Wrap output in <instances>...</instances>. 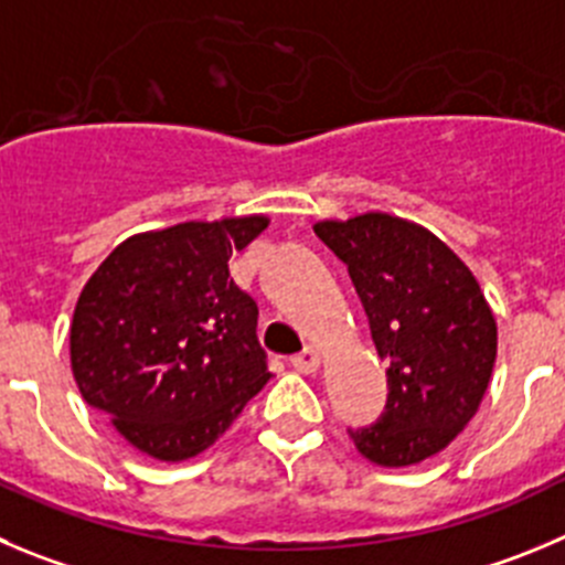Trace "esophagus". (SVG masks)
Returning a JSON list of instances; mask_svg holds the SVG:
<instances>
[{
	"label": "esophagus",
	"mask_w": 565,
	"mask_h": 565,
	"mask_svg": "<svg viewBox=\"0 0 565 565\" xmlns=\"http://www.w3.org/2000/svg\"><path fill=\"white\" fill-rule=\"evenodd\" d=\"M289 362H292V367L298 373H315L320 367V351H318V348L307 345L303 351H300V354H295Z\"/></svg>",
	"instance_id": "obj_1"
}]
</instances>
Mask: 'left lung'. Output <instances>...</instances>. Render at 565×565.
Wrapping results in <instances>:
<instances>
[{
    "label": "left lung",
    "mask_w": 565,
    "mask_h": 565,
    "mask_svg": "<svg viewBox=\"0 0 565 565\" xmlns=\"http://www.w3.org/2000/svg\"><path fill=\"white\" fill-rule=\"evenodd\" d=\"M315 234L348 265L387 367V407L348 429L382 468L418 466L477 415L497 362V318L466 262L424 225L367 211Z\"/></svg>",
    "instance_id": "1"
}]
</instances>
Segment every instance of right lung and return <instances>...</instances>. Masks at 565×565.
Here are the masks:
<instances>
[{"label":"right lung","mask_w":565,"mask_h":565,"mask_svg":"<svg viewBox=\"0 0 565 565\" xmlns=\"http://www.w3.org/2000/svg\"><path fill=\"white\" fill-rule=\"evenodd\" d=\"M270 225L265 214L145 231L94 270L68 329L86 404L141 455H200L265 387L258 307L228 258Z\"/></svg>","instance_id":"right-lung-1"}]
</instances>
